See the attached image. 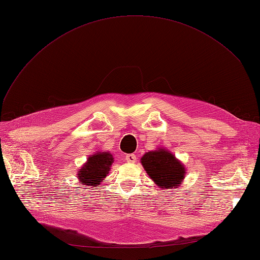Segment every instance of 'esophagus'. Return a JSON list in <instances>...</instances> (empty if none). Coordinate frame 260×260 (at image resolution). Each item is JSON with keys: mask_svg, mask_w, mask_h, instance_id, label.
Here are the masks:
<instances>
[{"mask_svg": "<svg viewBox=\"0 0 260 260\" xmlns=\"http://www.w3.org/2000/svg\"><path fill=\"white\" fill-rule=\"evenodd\" d=\"M125 159H127V161L129 162H135L137 160V156L136 154H128L125 156Z\"/></svg>", "mask_w": 260, "mask_h": 260, "instance_id": "34e87169", "label": "esophagus"}]
</instances>
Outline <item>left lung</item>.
<instances>
[{
	"mask_svg": "<svg viewBox=\"0 0 260 260\" xmlns=\"http://www.w3.org/2000/svg\"><path fill=\"white\" fill-rule=\"evenodd\" d=\"M146 174L161 188H174L183 182L185 168L174 154L160 148L147 152L141 158Z\"/></svg>",
	"mask_w": 260,
	"mask_h": 260,
	"instance_id": "left-lung-1",
	"label": "left lung"
}]
</instances>
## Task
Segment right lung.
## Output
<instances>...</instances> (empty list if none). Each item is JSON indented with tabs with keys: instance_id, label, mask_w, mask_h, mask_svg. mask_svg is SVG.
<instances>
[{
	"instance_id": "obj_1",
	"label": "right lung",
	"mask_w": 260,
	"mask_h": 260,
	"mask_svg": "<svg viewBox=\"0 0 260 260\" xmlns=\"http://www.w3.org/2000/svg\"><path fill=\"white\" fill-rule=\"evenodd\" d=\"M113 161V155L108 152H96L89 156L88 160L78 172L80 184L85 188H94V186L100 185L102 180L108 175Z\"/></svg>"
}]
</instances>
